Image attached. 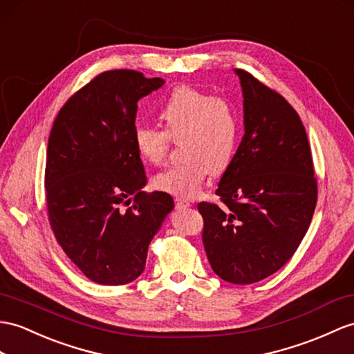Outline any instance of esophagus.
I'll list each match as a JSON object with an SVG mask.
<instances>
[{
    "instance_id": "1",
    "label": "esophagus",
    "mask_w": 354,
    "mask_h": 354,
    "mask_svg": "<svg viewBox=\"0 0 354 354\" xmlns=\"http://www.w3.org/2000/svg\"><path fill=\"white\" fill-rule=\"evenodd\" d=\"M176 205L178 209H189V207H192V203L185 200V198H176Z\"/></svg>"
}]
</instances>
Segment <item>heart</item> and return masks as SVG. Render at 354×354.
Listing matches in <instances>:
<instances>
[{
  "label": "heart",
  "mask_w": 354,
  "mask_h": 354,
  "mask_svg": "<svg viewBox=\"0 0 354 354\" xmlns=\"http://www.w3.org/2000/svg\"><path fill=\"white\" fill-rule=\"evenodd\" d=\"M159 117L165 131L138 126L133 133L135 149L150 165H160L169 149V138L180 140L185 158L159 174L153 185L162 192L192 196L205 177L221 174L234 158L240 136V122L234 106L225 99L182 85L172 90L163 103Z\"/></svg>",
  "instance_id": "1"
}]
</instances>
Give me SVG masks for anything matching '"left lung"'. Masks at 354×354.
<instances>
[{"mask_svg": "<svg viewBox=\"0 0 354 354\" xmlns=\"http://www.w3.org/2000/svg\"><path fill=\"white\" fill-rule=\"evenodd\" d=\"M243 93L245 135L216 189L223 205L200 203L213 272L258 282L292 257L317 204V178L301 120L279 93L234 68Z\"/></svg>", "mask_w": 354, "mask_h": 354, "instance_id": "obj_1", "label": "left lung"}]
</instances>
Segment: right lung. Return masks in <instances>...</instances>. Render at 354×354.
<instances>
[{
	"mask_svg": "<svg viewBox=\"0 0 354 354\" xmlns=\"http://www.w3.org/2000/svg\"><path fill=\"white\" fill-rule=\"evenodd\" d=\"M163 82L129 68L103 72L66 102L50 129V228L77 269L102 286L140 277L151 239L174 209L169 194L142 191L147 177L133 142L138 100Z\"/></svg>",
	"mask_w": 354,
	"mask_h": 354,
	"instance_id": "1",
	"label": "right lung"
}]
</instances>
